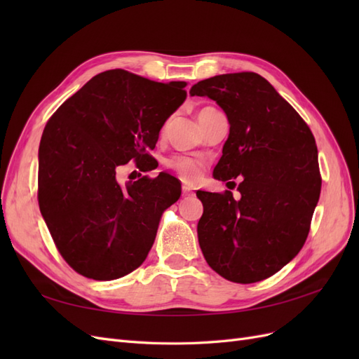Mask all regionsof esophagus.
I'll return each instance as SVG.
<instances>
[{"label":"esophagus","instance_id":"obj_1","mask_svg":"<svg viewBox=\"0 0 359 359\" xmlns=\"http://www.w3.org/2000/svg\"><path fill=\"white\" fill-rule=\"evenodd\" d=\"M193 194L194 193L189 187H186V186L182 187V198H190V196H193Z\"/></svg>","mask_w":359,"mask_h":359}]
</instances>
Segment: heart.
Returning a JSON list of instances; mask_svg holds the SVG:
<instances>
[{
	"label": "heart",
	"instance_id": "obj_1",
	"mask_svg": "<svg viewBox=\"0 0 359 359\" xmlns=\"http://www.w3.org/2000/svg\"><path fill=\"white\" fill-rule=\"evenodd\" d=\"M208 109H212V107H203V109L199 111V114L208 111ZM168 165L170 169L175 170L186 182H194L196 180H199L201 173H202L201 161L190 158V157H175V158H172Z\"/></svg>",
	"mask_w": 359,
	"mask_h": 359
}]
</instances>
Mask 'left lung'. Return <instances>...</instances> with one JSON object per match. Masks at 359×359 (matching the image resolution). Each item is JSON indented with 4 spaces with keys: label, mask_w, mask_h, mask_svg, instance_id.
<instances>
[{
    "label": "left lung",
    "mask_w": 359,
    "mask_h": 359,
    "mask_svg": "<svg viewBox=\"0 0 359 359\" xmlns=\"http://www.w3.org/2000/svg\"><path fill=\"white\" fill-rule=\"evenodd\" d=\"M190 94L214 100L231 126L214 178L243 177L240 201L231 191L196 193L203 205L201 250L223 278L256 283L289 264L307 240L322 184L316 140L257 73L214 76Z\"/></svg>",
    "instance_id": "8db88e82"
}]
</instances>
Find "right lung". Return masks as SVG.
Masks as SVG:
<instances>
[{
	"instance_id": "add662e5",
	"label": "right lung",
	"mask_w": 359,
	"mask_h": 359,
	"mask_svg": "<svg viewBox=\"0 0 359 359\" xmlns=\"http://www.w3.org/2000/svg\"><path fill=\"white\" fill-rule=\"evenodd\" d=\"M187 82L149 81L121 69L94 76L48 121L39 148V205L58 252L81 276L115 280L142 265L161 214L181 196L160 172L121 186L116 169L135 160L156 169L166 119L184 103Z\"/></svg>"
}]
</instances>
